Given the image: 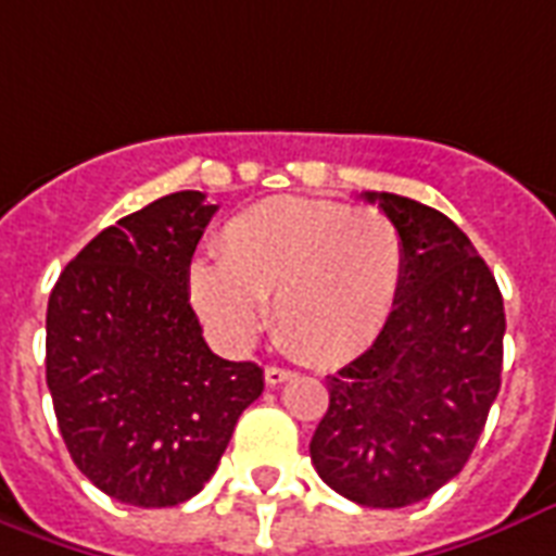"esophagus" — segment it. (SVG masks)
I'll use <instances>...</instances> for the list:
<instances>
[{
  "label": "esophagus",
  "mask_w": 556,
  "mask_h": 556,
  "mask_svg": "<svg viewBox=\"0 0 556 556\" xmlns=\"http://www.w3.org/2000/svg\"><path fill=\"white\" fill-rule=\"evenodd\" d=\"M264 377H266V386H281V382L290 380L292 371H287V368H278V365H266Z\"/></svg>",
  "instance_id": "obj_1"
}]
</instances>
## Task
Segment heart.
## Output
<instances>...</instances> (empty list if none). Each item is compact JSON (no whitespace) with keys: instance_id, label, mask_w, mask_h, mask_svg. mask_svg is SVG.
I'll list each match as a JSON object with an SVG mask.
<instances>
[{"instance_id":"b5f03b06","label":"heart","mask_w":556,"mask_h":556,"mask_svg":"<svg viewBox=\"0 0 556 556\" xmlns=\"http://www.w3.org/2000/svg\"><path fill=\"white\" fill-rule=\"evenodd\" d=\"M217 255L188 266V299L211 333L249 348L269 299L275 339L309 365L363 351L406 273V240L386 211L309 197H273L235 214Z\"/></svg>"}]
</instances>
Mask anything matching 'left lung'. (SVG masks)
Segmentation results:
<instances>
[{
    "label": "left lung",
    "instance_id": "1",
    "mask_svg": "<svg viewBox=\"0 0 556 556\" xmlns=\"http://www.w3.org/2000/svg\"><path fill=\"white\" fill-rule=\"evenodd\" d=\"M400 226L406 273L380 337L327 377L309 441L325 484L363 507H406L464 470L502 386L505 304L453 219L397 193H363Z\"/></svg>",
    "mask_w": 556,
    "mask_h": 556
}]
</instances>
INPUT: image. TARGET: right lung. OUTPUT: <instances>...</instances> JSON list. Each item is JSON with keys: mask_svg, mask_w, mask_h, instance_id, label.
I'll use <instances>...</instances> for the list:
<instances>
[{"mask_svg": "<svg viewBox=\"0 0 556 556\" xmlns=\"http://www.w3.org/2000/svg\"><path fill=\"white\" fill-rule=\"evenodd\" d=\"M217 205L176 191L89 240L46 313V382L77 470L115 502L174 507L214 476L264 368L205 345L188 266Z\"/></svg>", "mask_w": 556, "mask_h": 556, "instance_id": "right-lung-1", "label": "right lung"}]
</instances>
